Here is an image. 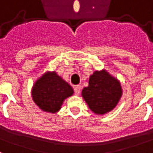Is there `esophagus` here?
Masks as SVG:
<instances>
[{"label": "esophagus", "instance_id": "34e87169", "mask_svg": "<svg viewBox=\"0 0 153 153\" xmlns=\"http://www.w3.org/2000/svg\"><path fill=\"white\" fill-rule=\"evenodd\" d=\"M74 94H76V95H79L80 92H81V86L78 85V86H75L74 87Z\"/></svg>", "mask_w": 153, "mask_h": 153}]
</instances>
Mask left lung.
Wrapping results in <instances>:
<instances>
[{
	"mask_svg": "<svg viewBox=\"0 0 153 153\" xmlns=\"http://www.w3.org/2000/svg\"><path fill=\"white\" fill-rule=\"evenodd\" d=\"M121 95L120 82L105 70L94 72L89 79V86L82 91V96L89 108L101 115L114 109Z\"/></svg>",
	"mask_w": 153,
	"mask_h": 153,
	"instance_id": "1",
	"label": "left lung"
}]
</instances>
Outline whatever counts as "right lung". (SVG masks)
<instances>
[{"mask_svg": "<svg viewBox=\"0 0 153 153\" xmlns=\"http://www.w3.org/2000/svg\"><path fill=\"white\" fill-rule=\"evenodd\" d=\"M74 94L68 82L56 72L48 71L35 82L32 90V99L43 111L57 113L62 102Z\"/></svg>", "mask_w": 153, "mask_h": 153, "instance_id": "1", "label": "right lung"}]
</instances>
